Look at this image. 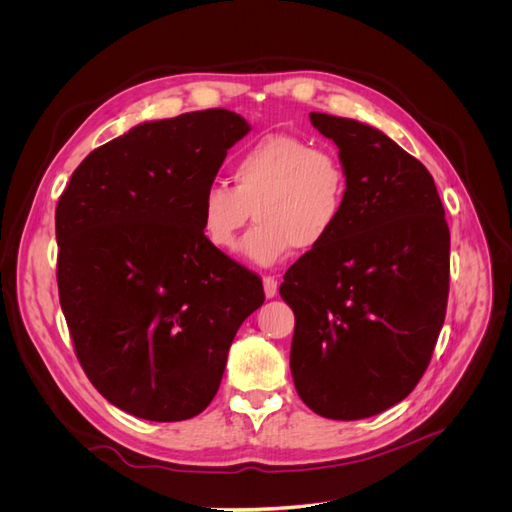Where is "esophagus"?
Masks as SVG:
<instances>
[{"instance_id": "34e87169", "label": "esophagus", "mask_w": 512, "mask_h": 512, "mask_svg": "<svg viewBox=\"0 0 512 512\" xmlns=\"http://www.w3.org/2000/svg\"><path fill=\"white\" fill-rule=\"evenodd\" d=\"M262 284H265V297L273 299L275 294H277V280H275V277H265V280H262Z\"/></svg>"}]
</instances>
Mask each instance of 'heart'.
<instances>
[{"mask_svg": "<svg viewBox=\"0 0 512 512\" xmlns=\"http://www.w3.org/2000/svg\"><path fill=\"white\" fill-rule=\"evenodd\" d=\"M230 177L232 188L213 181L200 196V230L215 250L232 252L252 215L258 226L245 237L243 256L260 267L280 262L290 247L316 250L344 213V162L297 136L260 138L237 158Z\"/></svg>", "mask_w": 512, "mask_h": 512, "instance_id": "b5f03b06", "label": "heart"}]
</instances>
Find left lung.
Returning <instances> with one entry per match:
<instances>
[{"label": "left lung", "mask_w": 512, "mask_h": 512, "mask_svg": "<svg viewBox=\"0 0 512 512\" xmlns=\"http://www.w3.org/2000/svg\"><path fill=\"white\" fill-rule=\"evenodd\" d=\"M348 173L331 237L284 275L290 371L316 414L389 410L423 378L444 324L451 232L429 170L367 123L309 113Z\"/></svg>", "instance_id": "1"}]
</instances>
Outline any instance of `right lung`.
Segmentation results:
<instances>
[{"instance_id":"right-lung-1","label":"right lung","mask_w":512,"mask_h":512,"mask_svg":"<svg viewBox=\"0 0 512 512\" xmlns=\"http://www.w3.org/2000/svg\"><path fill=\"white\" fill-rule=\"evenodd\" d=\"M250 130L226 108L141 123L91 151L59 196L57 286L74 352L104 399L145 421L203 412L232 339L265 303L198 215Z\"/></svg>"}]
</instances>
